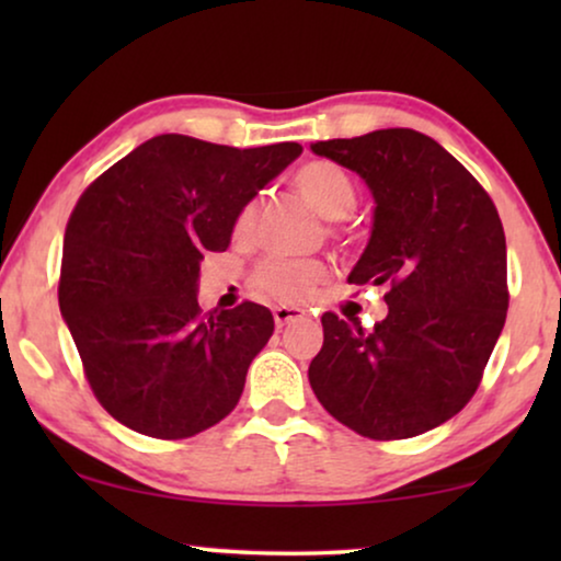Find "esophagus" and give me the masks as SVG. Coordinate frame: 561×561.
Segmentation results:
<instances>
[{
    "label": "esophagus",
    "mask_w": 561,
    "mask_h": 561,
    "mask_svg": "<svg viewBox=\"0 0 561 561\" xmlns=\"http://www.w3.org/2000/svg\"><path fill=\"white\" fill-rule=\"evenodd\" d=\"M273 319H275V324H278V327H286V324H290V321L306 319V311L296 309V306H275Z\"/></svg>",
    "instance_id": "obj_1"
}]
</instances>
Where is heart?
<instances>
[{"instance_id":"1","label":"heart","mask_w":561,"mask_h":561,"mask_svg":"<svg viewBox=\"0 0 561 561\" xmlns=\"http://www.w3.org/2000/svg\"><path fill=\"white\" fill-rule=\"evenodd\" d=\"M294 188L301 194L306 204L311 206L319 217L332 219L329 234L336 237L342 232L340 221L355 209L357 186L352 175L342 165L332 160H309L294 173ZM257 202H248L234 214L232 234L237 240H248L255 229ZM327 278V265L321 260H283L267 257L252 271V286L260 294L275 298V301H301Z\"/></svg>"}]
</instances>
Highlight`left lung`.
<instances>
[{"mask_svg":"<svg viewBox=\"0 0 561 561\" xmlns=\"http://www.w3.org/2000/svg\"><path fill=\"white\" fill-rule=\"evenodd\" d=\"M311 150L373 191V237L350 283L386 286L388 317L367 332L327 311L309 382L359 436H419L470 403L501 336L508 313L501 217L480 181L416 129H375Z\"/></svg>","mask_w":561,"mask_h":561,"instance_id":"1","label":"left lung"}]
</instances>
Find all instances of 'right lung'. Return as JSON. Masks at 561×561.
Returning <instances> with one entry per match:
<instances>
[{
  "instance_id": "obj_1",
  "label": "right lung",
  "mask_w": 561,
  "mask_h": 561,
  "mask_svg": "<svg viewBox=\"0 0 561 561\" xmlns=\"http://www.w3.org/2000/svg\"><path fill=\"white\" fill-rule=\"evenodd\" d=\"M298 152L158 135L79 196L58 304L96 401L119 424L188 439L232 413L273 313L252 301L204 313L198 260L227 250L240 206Z\"/></svg>"
}]
</instances>
